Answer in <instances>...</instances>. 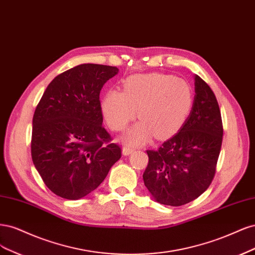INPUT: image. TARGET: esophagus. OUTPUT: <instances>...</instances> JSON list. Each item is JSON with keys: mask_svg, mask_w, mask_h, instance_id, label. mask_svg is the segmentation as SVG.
Returning a JSON list of instances; mask_svg holds the SVG:
<instances>
[{"mask_svg": "<svg viewBox=\"0 0 255 255\" xmlns=\"http://www.w3.org/2000/svg\"><path fill=\"white\" fill-rule=\"evenodd\" d=\"M134 151V148H132V147H129V146H124L123 147V154L124 155H129Z\"/></svg>", "mask_w": 255, "mask_h": 255, "instance_id": "34e87169", "label": "esophagus"}]
</instances>
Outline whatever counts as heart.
Here are the masks:
<instances>
[{
    "instance_id": "1",
    "label": "heart",
    "mask_w": 255,
    "mask_h": 255,
    "mask_svg": "<svg viewBox=\"0 0 255 255\" xmlns=\"http://www.w3.org/2000/svg\"><path fill=\"white\" fill-rule=\"evenodd\" d=\"M193 96L184 80L165 74H145L129 77L123 92L111 90L102 100V111L108 126L123 131L137 117L141 120L130 128L124 141L143 144L154 134L163 138L175 133L191 111Z\"/></svg>"
}]
</instances>
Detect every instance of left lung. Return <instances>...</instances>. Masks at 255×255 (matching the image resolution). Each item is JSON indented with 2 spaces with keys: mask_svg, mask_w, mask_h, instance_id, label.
Wrapping results in <instances>:
<instances>
[{
  "mask_svg": "<svg viewBox=\"0 0 255 255\" xmlns=\"http://www.w3.org/2000/svg\"><path fill=\"white\" fill-rule=\"evenodd\" d=\"M190 116L158 150H147L143 180L154 200L180 207L208 190L223 143V122L214 92L198 75Z\"/></svg>",
  "mask_w": 255,
  "mask_h": 255,
  "instance_id": "left-lung-1",
  "label": "left lung"
}]
</instances>
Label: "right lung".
Masks as SVG:
<instances>
[{
  "instance_id": "obj_1",
  "label": "right lung",
  "mask_w": 255,
  "mask_h": 255,
  "mask_svg": "<svg viewBox=\"0 0 255 255\" xmlns=\"http://www.w3.org/2000/svg\"><path fill=\"white\" fill-rule=\"evenodd\" d=\"M117 67L85 63L61 73L47 86L32 119L31 159L50 190L69 200L98 187L121 147L103 127L100 93Z\"/></svg>"
}]
</instances>
